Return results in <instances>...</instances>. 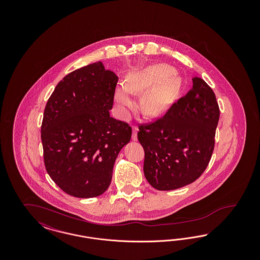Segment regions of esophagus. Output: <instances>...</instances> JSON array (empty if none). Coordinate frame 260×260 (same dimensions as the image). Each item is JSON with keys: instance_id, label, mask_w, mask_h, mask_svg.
I'll return each instance as SVG.
<instances>
[{"instance_id": "1", "label": "esophagus", "mask_w": 260, "mask_h": 260, "mask_svg": "<svg viewBox=\"0 0 260 260\" xmlns=\"http://www.w3.org/2000/svg\"><path fill=\"white\" fill-rule=\"evenodd\" d=\"M137 132H138V127L137 126H133V140L136 141L137 140Z\"/></svg>"}]
</instances>
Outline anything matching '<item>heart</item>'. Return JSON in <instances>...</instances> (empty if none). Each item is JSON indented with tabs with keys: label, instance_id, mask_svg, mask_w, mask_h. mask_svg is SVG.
<instances>
[{
	"label": "heart",
	"instance_id": "obj_1",
	"mask_svg": "<svg viewBox=\"0 0 260 260\" xmlns=\"http://www.w3.org/2000/svg\"><path fill=\"white\" fill-rule=\"evenodd\" d=\"M182 78L173 67L156 64L129 75L124 84H120L114 92V100L120 116L126 118L136 105L134 93L144 92L141 104L148 115H157L167 109L179 94Z\"/></svg>",
	"mask_w": 260,
	"mask_h": 260
}]
</instances>
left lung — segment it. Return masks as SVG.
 Listing matches in <instances>:
<instances>
[{
  "instance_id": "obj_1",
  "label": "left lung",
  "mask_w": 260,
  "mask_h": 260,
  "mask_svg": "<svg viewBox=\"0 0 260 260\" xmlns=\"http://www.w3.org/2000/svg\"><path fill=\"white\" fill-rule=\"evenodd\" d=\"M161 119L140 125L137 138L145 152L143 172L157 190L181 188L197 180L214 148L219 108L214 92L201 78Z\"/></svg>"
}]
</instances>
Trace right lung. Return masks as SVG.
Wrapping results in <instances>:
<instances>
[{
	"label": "right lung",
	"mask_w": 260,
	"mask_h": 260,
	"mask_svg": "<svg viewBox=\"0 0 260 260\" xmlns=\"http://www.w3.org/2000/svg\"><path fill=\"white\" fill-rule=\"evenodd\" d=\"M118 76L102 62L65 76L46 105L41 127L50 178L76 198H93L110 185L118 154L132 127L110 116Z\"/></svg>",
	"instance_id": "obj_1"
}]
</instances>
